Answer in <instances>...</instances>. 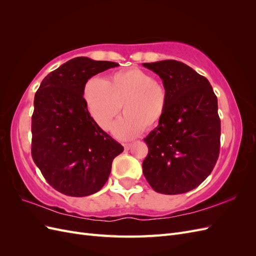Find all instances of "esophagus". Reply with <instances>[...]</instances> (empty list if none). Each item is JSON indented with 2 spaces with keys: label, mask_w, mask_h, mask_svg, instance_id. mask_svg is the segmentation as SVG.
Wrapping results in <instances>:
<instances>
[{
  "label": "esophagus",
  "mask_w": 256,
  "mask_h": 256,
  "mask_svg": "<svg viewBox=\"0 0 256 256\" xmlns=\"http://www.w3.org/2000/svg\"><path fill=\"white\" fill-rule=\"evenodd\" d=\"M122 145H124V148H125L126 150H130V148H131V146H132V144H131V143H124Z\"/></svg>",
  "instance_id": "1"
}]
</instances>
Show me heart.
<instances>
[{
    "label": "heart",
    "instance_id": "b5f03b06",
    "mask_svg": "<svg viewBox=\"0 0 256 256\" xmlns=\"http://www.w3.org/2000/svg\"><path fill=\"white\" fill-rule=\"evenodd\" d=\"M83 97L90 118L102 129L110 126L122 104L125 114L112 126L114 136L122 140L158 125L168 109L164 84L138 68L115 72L108 81L92 76L84 85Z\"/></svg>",
    "mask_w": 256,
    "mask_h": 256
}]
</instances>
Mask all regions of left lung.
I'll return each instance as SVG.
<instances>
[{
	"mask_svg": "<svg viewBox=\"0 0 256 256\" xmlns=\"http://www.w3.org/2000/svg\"><path fill=\"white\" fill-rule=\"evenodd\" d=\"M168 92V109L144 141L148 154L143 174L162 194H180L196 188L212 173L220 152L218 99L210 83L175 60L144 63Z\"/></svg>",
	"mask_w": 256,
	"mask_h": 256,
	"instance_id": "1",
	"label": "left lung"
}]
</instances>
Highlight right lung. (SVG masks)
Segmentation results:
<instances>
[{"label":"right lung","mask_w":256,"mask_h":256,"mask_svg":"<svg viewBox=\"0 0 256 256\" xmlns=\"http://www.w3.org/2000/svg\"><path fill=\"white\" fill-rule=\"evenodd\" d=\"M120 66L85 56L66 62L42 80L34 98L32 157L48 184L69 196L104 187L124 147L90 118L83 98L92 76Z\"/></svg>","instance_id":"1"}]
</instances>
